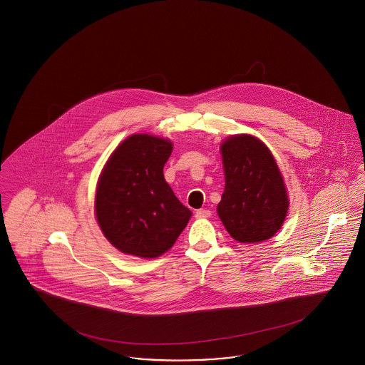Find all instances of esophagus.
I'll use <instances>...</instances> for the list:
<instances>
[{
    "instance_id": "34e87169",
    "label": "esophagus",
    "mask_w": 365,
    "mask_h": 365,
    "mask_svg": "<svg viewBox=\"0 0 365 365\" xmlns=\"http://www.w3.org/2000/svg\"><path fill=\"white\" fill-rule=\"evenodd\" d=\"M194 216H195L197 219L210 217V216H211V211H208V210H197V211H195V214H194Z\"/></svg>"
}]
</instances>
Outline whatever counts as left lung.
Returning <instances> with one entry per match:
<instances>
[{
    "mask_svg": "<svg viewBox=\"0 0 365 365\" xmlns=\"http://www.w3.org/2000/svg\"><path fill=\"white\" fill-rule=\"evenodd\" d=\"M225 192L217 215L240 242H260L282 226L289 201L279 165L252 135H233L222 145Z\"/></svg>",
    "mask_w": 365,
    "mask_h": 365,
    "instance_id": "8db88e82",
    "label": "left lung"
}]
</instances>
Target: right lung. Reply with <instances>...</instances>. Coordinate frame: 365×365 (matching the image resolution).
I'll return each mask as SVG.
<instances>
[{"instance_id": "obj_1", "label": "right lung", "mask_w": 365, "mask_h": 365, "mask_svg": "<svg viewBox=\"0 0 365 365\" xmlns=\"http://www.w3.org/2000/svg\"><path fill=\"white\" fill-rule=\"evenodd\" d=\"M172 142L135 133L110 155L99 176L95 214L108 241L121 252L157 257L183 232L192 211L164 179Z\"/></svg>"}]
</instances>
